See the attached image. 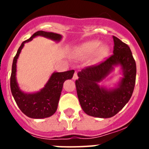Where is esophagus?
<instances>
[{"label":"esophagus","mask_w":149,"mask_h":149,"mask_svg":"<svg viewBox=\"0 0 149 149\" xmlns=\"http://www.w3.org/2000/svg\"><path fill=\"white\" fill-rule=\"evenodd\" d=\"M76 79H77V72H74V75H73V80H76Z\"/></svg>","instance_id":"esophagus-1"}]
</instances>
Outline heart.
Wrapping results in <instances>:
<instances>
[{"instance_id":"b5f03b06","label":"heart","mask_w":149,"mask_h":149,"mask_svg":"<svg viewBox=\"0 0 149 149\" xmlns=\"http://www.w3.org/2000/svg\"><path fill=\"white\" fill-rule=\"evenodd\" d=\"M98 41H89L78 46L75 52L81 57H87L95 53V60L99 61L104 59L107 54L108 48L105 45H100Z\"/></svg>"}]
</instances>
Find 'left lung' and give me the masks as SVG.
<instances>
[{
    "label": "left lung",
    "instance_id": "8db88e82",
    "mask_svg": "<svg viewBox=\"0 0 149 149\" xmlns=\"http://www.w3.org/2000/svg\"><path fill=\"white\" fill-rule=\"evenodd\" d=\"M113 54L99 64L83 68L77 73L75 86L79 101L87 115L98 118H110L118 113L128 102L136 82V62L127 44L113 36ZM122 67L123 77L116 88L107 90L97 83L113 70Z\"/></svg>",
    "mask_w": 149,
    "mask_h": 149
}]
</instances>
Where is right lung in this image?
Returning <instances> with one entry per match:
<instances>
[{"label": "right lung", "mask_w": 149, "mask_h": 149, "mask_svg": "<svg viewBox=\"0 0 149 149\" xmlns=\"http://www.w3.org/2000/svg\"><path fill=\"white\" fill-rule=\"evenodd\" d=\"M37 36H42L52 40H61L62 36L51 32L39 30L22 43L13 59L12 73L10 77V89L17 105L24 114L33 119H43L51 116L57 109L58 102L63 89V83L71 79L74 73V70L63 72H54L43 89L35 93H24L19 87L16 81V63L24 43L28 42Z\"/></svg>", "instance_id": "right-lung-1"}]
</instances>
